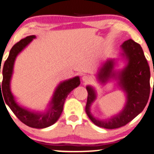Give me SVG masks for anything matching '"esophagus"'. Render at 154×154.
Segmentation results:
<instances>
[{
	"label": "esophagus",
	"instance_id": "1",
	"mask_svg": "<svg viewBox=\"0 0 154 154\" xmlns=\"http://www.w3.org/2000/svg\"><path fill=\"white\" fill-rule=\"evenodd\" d=\"M82 81H83L85 83H89V82H90V81H91V78L88 76V75H84V76L82 77Z\"/></svg>",
	"mask_w": 154,
	"mask_h": 154
}]
</instances>
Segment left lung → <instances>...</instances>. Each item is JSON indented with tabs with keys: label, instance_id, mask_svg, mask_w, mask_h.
<instances>
[{
	"label": "left lung",
	"instance_id": "8db88e82",
	"mask_svg": "<svg viewBox=\"0 0 154 154\" xmlns=\"http://www.w3.org/2000/svg\"><path fill=\"white\" fill-rule=\"evenodd\" d=\"M128 64L122 70H113L114 60H108L98 73V79L102 83L110 78L119 80V85L125 92L127 102L124 109L112 118L101 121L94 118L90 112V106L96 98V91L90 86L87 87L88 96L85 111L90 119L97 126L106 129H115L128 124L139 115L146 106L150 96V67L139 44L132 39L127 40L121 45Z\"/></svg>",
	"mask_w": 154,
	"mask_h": 154
}]
</instances>
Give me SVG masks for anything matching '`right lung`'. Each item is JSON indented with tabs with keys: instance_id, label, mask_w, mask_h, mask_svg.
Segmentation results:
<instances>
[{
	"instance_id": "add662e5",
	"label": "right lung",
	"mask_w": 154,
	"mask_h": 154,
	"mask_svg": "<svg viewBox=\"0 0 154 154\" xmlns=\"http://www.w3.org/2000/svg\"><path fill=\"white\" fill-rule=\"evenodd\" d=\"M34 38H35V35L27 36L16 43L11 49L9 57L6 60L3 67L2 88L0 87V94L3 93L6 104L23 124L33 128H45L56 122L63 111V107L66 96L73 89L80 85V79L79 76H75L59 84L55 89L49 105L50 108L47 112H32L19 106L10 90V81L13 72L14 63L17 55ZM1 88L2 89V92H1Z\"/></svg>"
}]
</instances>
